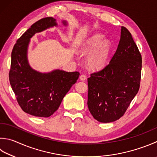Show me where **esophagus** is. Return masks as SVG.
<instances>
[{"mask_svg": "<svg viewBox=\"0 0 157 157\" xmlns=\"http://www.w3.org/2000/svg\"><path fill=\"white\" fill-rule=\"evenodd\" d=\"M80 79H81V81H85V80L87 79L86 75H81V76H80Z\"/></svg>", "mask_w": 157, "mask_h": 157, "instance_id": "obj_1", "label": "esophagus"}]
</instances>
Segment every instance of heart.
I'll return each mask as SVG.
<instances>
[{
	"label": "heart",
	"mask_w": 157,
	"mask_h": 157,
	"mask_svg": "<svg viewBox=\"0 0 157 157\" xmlns=\"http://www.w3.org/2000/svg\"><path fill=\"white\" fill-rule=\"evenodd\" d=\"M103 40L102 35L97 34L90 38L82 47V55H90L88 64L91 69L100 70L104 68L107 63L111 45L107 40Z\"/></svg>",
	"instance_id": "heart-1"
}]
</instances>
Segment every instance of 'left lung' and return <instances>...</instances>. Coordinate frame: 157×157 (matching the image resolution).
<instances>
[{
    "instance_id": "8db88e82",
    "label": "left lung",
    "mask_w": 157,
    "mask_h": 157,
    "mask_svg": "<svg viewBox=\"0 0 157 157\" xmlns=\"http://www.w3.org/2000/svg\"><path fill=\"white\" fill-rule=\"evenodd\" d=\"M141 53L124 26L109 63L87 78V106L94 119L112 122L125 113L140 87Z\"/></svg>"
}]
</instances>
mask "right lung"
<instances>
[{"label":"right lung","instance_id":"add662e5","mask_svg":"<svg viewBox=\"0 0 157 157\" xmlns=\"http://www.w3.org/2000/svg\"><path fill=\"white\" fill-rule=\"evenodd\" d=\"M66 25V22H63ZM52 17H44L31 26L17 40L11 52L9 78L17 102L25 113L48 117L57 110L65 95L79 77L78 72L56 70L40 73L29 65L26 51L30 38L36 33L57 26Z\"/></svg>","mask_w":157,"mask_h":157}]
</instances>
